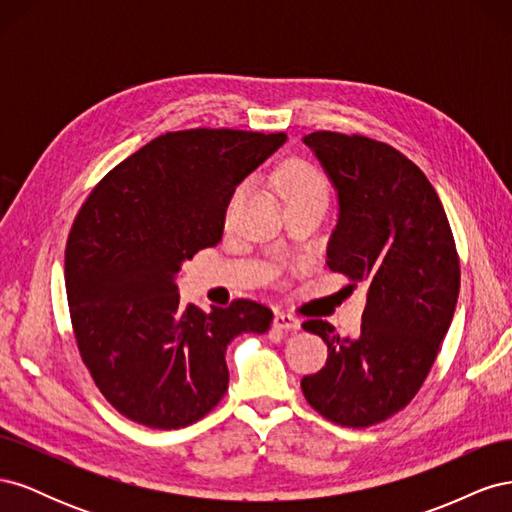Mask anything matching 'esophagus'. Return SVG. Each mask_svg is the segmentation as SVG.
Segmentation results:
<instances>
[{
    "mask_svg": "<svg viewBox=\"0 0 512 512\" xmlns=\"http://www.w3.org/2000/svg\"><path fill=\"white\" fill-rule=\"evenodd\" d=\"M273 327L280 331H299L301 329V320L294 318L292 314L286 312H277L273 318Z\"/></svg>",
    "mask_w": 512,
    "mask_h": 512,
    "instance_id": "34e87169",
    "label": "esophagus"
}]
</instances>
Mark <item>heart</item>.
Returning <instances> with one entry per match:
<instances>
[{
  "label": "heart",
  "mask_w": 512,
  "mask_h": 512,
  "mask_svg": "<svg viewBox=\"0 0 512 512\" xmlns=\"http://www.w3.org/2000/svg\"><path fill=\"white\" fill-rule=\"evenodd\" d=\"M275 185L286 200L303 198V196H329V181L322 175V170L316 168L314 164L303 162V160L286 162L282 168H277ZM241 194H243V185L235 190V194H232L230 205H228V215H230L232 207L237 205Z\"/></svg>",
  "instance_id": "obj_1"
}]
</instances>
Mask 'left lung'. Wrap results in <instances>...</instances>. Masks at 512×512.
<instances>
[{
  "instance_id": "8db88e82",
  "label": "left lung",
  "mask_w": 512,
  "mask_h": 512,
  "mask_svg": "<svg viewBox=\"0 0 512 512\" xmlns=\"http://www.w3.org/2000/svg\"><path fill=\"white\" fill-rule=\"evenodd\" d=\"M339 198L327 265L350 286H367L359 337H339L327 320L303 329L322 337L329 359L301 389L318 414L369 427L404 410L440 352L459 297L451 224L429 179L395 147L361 134L312 132Z\"/></svg>"
}]
</instances>
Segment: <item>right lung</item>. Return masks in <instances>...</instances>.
<instances>
[{"label": "right lung", "mask_w": 512, "mask_h": 512, "mask_svg": "<svg viewBox=\"0 0 512 512\" xmlns=\"http://www.w3.org/2000/svg\"><path fill=\"white\" fill-rule=\"evenodd\" d=\"M286 143L245 130L166 132L108 173L76 213L66 292L81 359L117 412L153 429L200 421L228 391L226 348L267 333L269 307H181L185 260L218 245L237 185Z\"/></svg>", "instance_id": "1"}]
</instances>
